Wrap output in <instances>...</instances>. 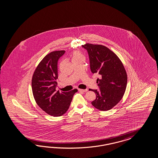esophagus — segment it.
<instances>
[{"instance_id": "34e87169", "label": "esophagus", "mask_w": 158, "mask_h": 158, "mask_svg": "<svg viewBox=\"0 0 158 158\" xmlns=\"http://www.w3.org/2000/svg\"><path fill=\"white\" fill-rule=\"evenodd\" d=\"M78 90L79 91H82V92H86L88 90L87 89H79Z\"/></svg>"}]
</instances>
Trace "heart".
Instances as JSON below:
<instances>
[{
    "instance_id": "obj_1",
    "label": "heart",
    "mask_w": 158,
    "mask_h": 158,
    "mask_svg": "<svg viewBox=\"0 0 158 158\" xmlns=\"http://www.w3.org/2000/svg\"><path fill=\"white\" fill-rule=\"evenodd\" d=\"M80 58H83V56L82 54L79 52H74L72 54V60Z\"/></svg>"
}]
</instances>
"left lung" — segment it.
<instances>
[{
	"mask_svg": "<svg viewBox=\"0 0 158 158\" xmlns=\"http://www.w3.org/2000/svg\"><path fill=\"white\" fill-rule=\"evenodd\" d=\"M82 47L89 54L91 72L101 76L97 80L100 89L90 90L96 95L91 104L99 110H110L122 100L126 91L127 76L124 66L115 53L103 45L86 43Z\"/></svg>",
	"mask_w": 158,
	"mask_h": 158,
	"instance_id": "8db88e82",
	"label": "left lung"
}]
</instances>
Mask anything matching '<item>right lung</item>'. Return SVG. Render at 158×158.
I'll return each mask as SVG.
<instances>
[{
    "label": "right lung",
    "instance_id": "1",
    "mask_svg": "<svg viewBox=\"0 0 158 158\" xmlns=\"http://www.w3.org/2000/svg\"><path fill=\"white\" fill-rule=\"evenodd\" d=\"M65 50L48 54L39 64L32 79V89L35 100L46 113L54 117L67 112L77 89L68 92L56 91L57 86V63Z\"/></svg>",
    "mask_w": 158,
    "mask_h": 158
}]
</instances>
